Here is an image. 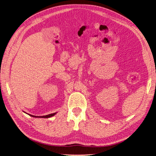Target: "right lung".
Masks as SVG:
<instances>
[{"mask_svg": "<svg viewBox=\"0 0 156 156\" xmlns=\"http://www.w3.org/2000/svg\"><path fill=\"white\" fill-rule=\"evenodd\" d=\"M26 113V112H25ZM57 112H55V113H52V114H48V115H45V116H34V115H31V114H28V115H30V116L31 117H34V118H51L53 116H54L55 114H56Z\"/></svg>", "mask_w": 156, "mask_h": 156, "instance_id": "add662e5", "label": "right lung"}]
</instances>
